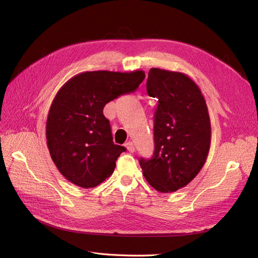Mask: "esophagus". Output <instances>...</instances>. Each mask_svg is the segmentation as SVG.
Segmentation results:
<instances>
[{
    "mask_svg": "<svg viewBox=\"0 0 258 258\" xmlns=\"http://www.w3.org/2000/svg\"><path fill=\"white\" fill-rule=\"evenodd\" d=\"M126 147H127V150L130 152V153H134L135 152V146H134V143L132 142H127L126 143Z\"/></svg>",
    "mask_w": 258,
    "mask_h": 258,
    "instance_id": "1",
    "label": "esophagus"
}]
</instances>
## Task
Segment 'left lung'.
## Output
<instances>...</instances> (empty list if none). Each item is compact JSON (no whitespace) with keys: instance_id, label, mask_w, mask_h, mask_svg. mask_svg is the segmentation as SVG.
Wrapping results in <instances>:
<instances>
[{"instance_id":"1","label":"left lung","mask_w":258,"mask_h":258,"mask_svg":"<svg viewBox=\"0 0 258 258\" xmlns=\"http://www.w3.org/2000/svg\"><path fill=\"white\" fill-rule=\"evenodd\" d=\"M146 90L158 100L154 115L155 150L140 158L146 181L160 192H172L195 178L207 160L211 122L206 100L188 76L153 68Z\"/></svg>"}]
</instances>
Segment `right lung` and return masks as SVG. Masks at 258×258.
Masks as SVG:
<instances>
[{
  "label": "right lung",
  "instance_id": "obj_1",
  "mask_svg": "<svg viewBox=\"0 0 258 258\" xmlns=\"http://www.w3.org/2000/svg\"><path fill=\"white\" fill-rule=\"evenodd\" d=\"M143 71H92L68 81L54 97L46 122L51 159L68 181L91 188L111 176L126 148L113 142L103 108L110 101L134 92Z\"/></svg>",
  "mask_w": 258,
  "mask_h": 258
}]
</instances>
